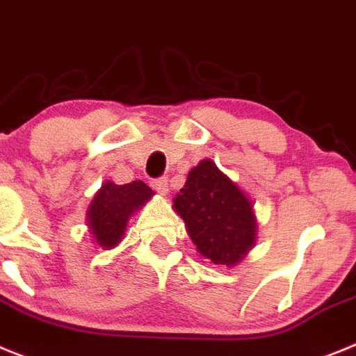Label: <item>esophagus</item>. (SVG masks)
Here are the masks:
<instances>
[{"mask_svg": "<svg viewBox=\"0 0 356 356\" xmlns=\"http://www.w3.org/2000/svg\"><path fill=\"white\" fill-rule=\"evenodd\" d=\"M150 186H152V190L158 191L159 195H166V193H168V179H166V177L154 179V181L150 182Z\"/></svg>", "mask_w": 356, "mask_h": 356, "instance_id": "obj_1", "label": "esophagus"}]
</instances>
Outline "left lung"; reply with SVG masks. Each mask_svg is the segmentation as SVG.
<instances>
[{
  "instance_id": "8db88e82",
  "label": "left lung",
  "mask_w": 356,
  "mask_h": 356,
  "mask_svg": "<svg viewBox=\"0 0 356 356\" xmlns=\"http://www.w3.org/2000/svg\"><path fill=\"white\" fill-rule=\"evenodd\" d=\"M174 209L202 257L236 266L255 245L257 220L250 198L211 159L191 168Z\"/></svg>"
}]
</instances>
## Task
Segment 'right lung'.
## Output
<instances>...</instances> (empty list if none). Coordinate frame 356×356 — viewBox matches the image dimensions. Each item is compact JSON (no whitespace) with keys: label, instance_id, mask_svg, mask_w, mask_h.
<instances>
[{"label":"right lung","instance_id":"right-lung-1","mask_svg":"<svg viewBox=\"0 0 356 356\" xmlns=\"http://www.w3.org/2000/svg\"><path fill=\"white\" fill-rule=\"evenodd\" d=\"M152 195L154 191L143 181L127 184L104 182L86 211V223L97 245L108 250L122 241L131 214L142 209Z\"/></svg>","mask_w":356,"mask_h":356}]
</instances>
